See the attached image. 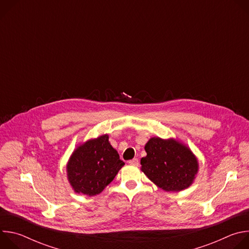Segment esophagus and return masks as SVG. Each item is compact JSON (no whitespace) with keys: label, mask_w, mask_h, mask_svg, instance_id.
Returning <instances> with one entry per match:
<instances>
[{"label":"esophagus","mask_w":249,"mask_h":249,"mask_svg":"<svg viewBox=\"0 0 249 249\" xmlns=\"http://www.w3.org/2000/svg\"><path fill=\"white\" fill-rule=\"evenodd\" d=\"M128 162H129L131 165H138V164H139V160H138V159L130 160Z\"/></svg>","instance_id":"1"}]
</instances>
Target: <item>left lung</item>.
<instances>
[{
	"label": "left lung",
	"mask_w": 249,
	"mask_h": 249,
	"mask_svg": "<svg viewBox=\"0 0 249 249\" xmlns=\"http://www.w3.org/2000/svg\"><path fill=\"white\" fill-rule=\"evenodd\" d=\"M142 171L165 191H181L193 181L198 162L188 148L174 140L152 138L145 146Z\"/></svg>",
	"instance_id": "8db88e82"
}]
</instances>
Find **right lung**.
Listing matches in <instances>:
<instances>
[{"mask_svg": "<svg viewBox=\"0 0 249 249\" xmlns=\"http://www.w3.org/2000/svg\"><path fill=\"white\" fill-rule=\"evenodd\" d=\"M124 165L116 150L103 135L79 147L68 163V177L78 193L89 196L99 194Z\"/></svg>", "mask_w": 249, "mask_h": 249, "instance_id": "add662e5", "label": "right lung"}]
</instances>
